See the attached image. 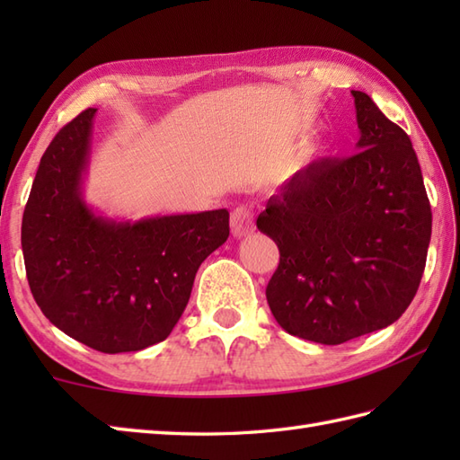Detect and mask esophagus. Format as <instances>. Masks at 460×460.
<instances>
[{"label": "esophagus", "instance_id": "obj_1", "mask_svg": "<svg viewBox=\"0 0 460 460\" xmlns=\"http://www.w3.org/2000/svg\"><path fill=\"white\" fill-rule=\"evenodd\" d=\"M231 231L237 239L247 237L249 233H252V211L247 208V205H239V208L233 209Z\"/></svg>", "mask_w": 460, "mask_h": 460}]
</instances>
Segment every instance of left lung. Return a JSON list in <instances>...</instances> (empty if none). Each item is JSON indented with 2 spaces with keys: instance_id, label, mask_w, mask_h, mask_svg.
<instances>
[{
  "instance_id": "1",
  "label": "left lung",
  "mask_w": 460,
  "mask_h": 460,
  "mask_svg": "<svg viewBox=\"0 0 460 460\" xmlns=\"http://www.w3.org/2000/svg\"><path fill=\"white\" fill-rule=\"evenodd\" d=\"M349 158H320L280 185L257 227L280 262L267 302L288 334L338 346L385 328L421 282L431 205L409 136L366 93Z\"/></svg>"
}]
</instances>
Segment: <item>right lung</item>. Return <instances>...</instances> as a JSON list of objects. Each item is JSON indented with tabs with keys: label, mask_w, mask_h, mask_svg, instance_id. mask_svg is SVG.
I'll use <instances>...</instances> for the list:
<instances>
[{
	"label": "right lung",
	"mask_w": 460,
	"mask_h": 460,
	"mask_svg": "<svg viewBox=\"0 0 460 460\" xmlns=\"http://www.w3.org/2000/svg\"><path fill=\"white\" fill-rule=\"evenodd\" d=\"M89 109L49 144L23 211L22 247L37 306L66 336L104 354L170 336L201 262L229 237V211L116 221L83 198Z\"/></svg>",
	"instance_id": "obj_1"
}]
</instances>
